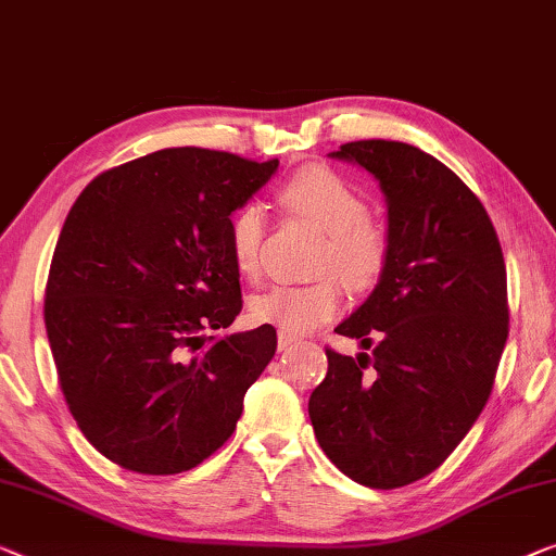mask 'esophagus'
Returning <instances> with one entry per match:
<instances>
[{
	"label": "esophagus",
	"instance_id": "obj_1",
	"mask_svg": "<svg viewBox=\"0 0 556 556\" xmlns=\"http://www.w3.org/2000/svg\"><path fill=\"white\" fill-rule=\"evenodd\" d=\"M295 343H298V338H295V336H291V333H283V331L278 333V349H280V351L293 349Z\"/></svg>",
	"mask_w": 556,
	"mask_h": 556
}]
</instances>
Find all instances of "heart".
Wrapping results in <instances>:
<instances>
[{"label": "heart", "mask_w": 556, "mask_h": 556, "mask_svg": "<svg viewBox=\"0 0 556 556\" xmlns=\"http://www.w3.org/2000/svg\"><path fill=\"white\" fill-rule=\"evenodd\" d=\"M280 205L291 215L311 220L326 232L316 258V273H326L305 286H270L251 298L253 320L276 326L283 333H308L331 320L343 305L341 277L351 291L371 288L389 263L391 240L381 223L368 218V203L353 185L328 167L298 170L278 192ZM268 220L258 203L238 207L230 220L228 243L236 268L258 276Z\"/></svg>", "instance_id": "1"}]
</instances>
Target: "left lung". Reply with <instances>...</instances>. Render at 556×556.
<instances>
[{"mask_svg": "<svg viewBox=\"0 0 556 556\" xmlns=\"http://www.w3.org/2000/svg\"><path fill=\"white\" fill-rule=\"evenodd\" d=\"M389 207V263L336 326L356 358L326 349L308 416L326 456L371 489L439 469L484 412L509 336L506 265L481 200L429 152L396 140L345 142Z\"/></svg>", "mask_w": 556, "mask_h": 556, "instance_id": "8db88e82", "label": "left lung"}]
</instances>
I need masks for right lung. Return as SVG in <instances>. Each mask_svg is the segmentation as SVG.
Instances as JSON below:
<instances>
[{"label":"right lung","instance_id":"add662e5","mask_svg":"<svg viewBox=\"0 0 556 556\" xmlns=\"http://www.w3.org/2000/svg\"><path fill=\"white\" fill-rule=\"evenodd\" d=\"M278 170L167 148L98 175L54 248L45 326L79 431L127 471H188L230 439L276 328L213 336L243 308L230 215Z\"/></svg>","mask_w":556,"mask_h":556}]
</instances>
